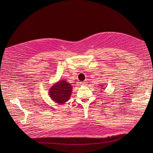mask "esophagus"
<instances>
[{"label":"esophagus","mask_w":153,"mask_h":153,"mask_svg":"<svg viewBox=\"0 0 153 153\" xmlns=\"http://www.w3.org/2000/svg\"><path fill=\"white\" fill-rule=\"evenodd\" d=\"M80 84L81 86H84V84H86V82L85 81H83V82H80Z\"/></svg>","instance_id":"obj_1"}]
</instances>
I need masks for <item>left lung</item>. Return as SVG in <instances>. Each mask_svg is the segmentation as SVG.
<instances>
[{"label": "left lung", "mask_w": 153, "mask_h": 153, "mask_svg": "<svg viewBox=\"0 0 153 153\" xmlns=\"http://www.w3.org/2000/svg\"><path fill=\"white\" fill-rule=\"evenodd\" d=\"M101 85H102V86H101V88L100 89H105V88H106V87H104L103 86H105V84H101ZM101 92H102V91H101Z\"/></svg>", "instance_id": "left-lung-1"}]
</instances>
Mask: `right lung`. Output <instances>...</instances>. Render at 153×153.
<instances>
[{"instance_id":"1","label":"right lung","mask_w":153,"mask_h":153,"mask_svg":"<svg viewBox=\"0 0 153 153\" xmlns=\"http://www.w3.org/2000/svg\"><path fill=\"white\" fill-rule=\"evenodd\" d=\"M72 86L71 83L62 79L53 84L49 89L48 95L54 102L59 105H63L71 98Z\"/></svg>"}]
</instances>
